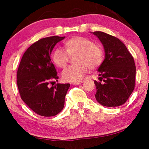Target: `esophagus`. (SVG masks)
<instances>
[{
	"instance_id": "34e87169",
	"label": "esophagus",
	"mask_w": 149,
	"mask_h": 149,
	"mask_svg": "<svg viewBox=\"0 0 149 149\" xmlns=\"http://www.w3.org/2000/svg\"><path fill=\"white\" fill-rule=\"evenodd\" d=\"M84 82V81H76V82H74V83H72V84H74V85H79V84H82V83Z\"/></svg>"
}]
</instances>
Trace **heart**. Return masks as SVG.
<instances>
[{
	"label": "heart",
	"instance_id": "heart-1",
	"mask_svg": "<svg viewBox=\"0 0 149 149\" xmlns=\"http://www.w3.org/2000/svg\"><path fill=\"white\" fill-rule=\"evenodd\" d=\"M65 48H57L52 54L53 62L60 68L66 65L70 56L77 54L75 58L76 64L70 65L62 72L64 81H79L84 77L88 68H95L103 60L104 53L100 47L85 37H75L69 39L65 42Z\"/></svg>",
	"mask_w": 149,
	"mask_h": 149
}]
</instances>
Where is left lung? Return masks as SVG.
Listing matches in <instances>:
<instances>
[{
	"label": "left lung",
	"instance_id": "obj_1",
	"mask_svg": "<svg viewBox=\"0 0 149 149\" xmlns=\"http://www.w3.org/2000/svg\"><path fill=\"white\" fill-rule=\"evenodd\" d=\"M91 33L101 42L105 53L97 70L99 81H94L96 100L107 107L122 105L135 88L134 59L119 39L102 31Z\"/></svg>",
	"mask_w": 149,
	"mask_h": 149
}]
</instances>
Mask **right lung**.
<instances>
[{
  "mask_svg": "<svg viewBox=\"0 0 149 149\" xmlns=\"http://www.w3.org/2000/svg\"><path fill=\"white\" fill-rule=\"evenodd\" d=\"M65 37L52 36L39 40L24 52L17 72V85L22 99L42 116H54L64 106L70 85L58 84L49 87L58 77L50 55L58 42Z\"/></svg>",
  "mask_w": 149,
  "mask_h": 149,
  "instance_id": "add662e5",
  "label": "right lung"
}]
</instances>
